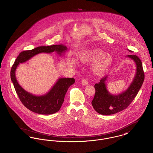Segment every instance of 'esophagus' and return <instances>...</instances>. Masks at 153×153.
<instances>
[{
  "label": "esophagus",
  "instance_id": "esophagus-1",
  "mask_svg": "<svg viewBox=\"0 0 153 153\" xmlns=\"http://www.w3.org/2000/svg\"><path fill=\"white\" fill-rule=\"evenodd\" d=\"M81 82H82V84L84 85H87L88 84V80H87V79H83L81 80Z\"/></svg>",
  "mask_w": 153,
  "mask_h": 153
}]
</instances>
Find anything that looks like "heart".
<instances>
[{
    "instance_id": "1",
    "label": "heart",
    "mask_w": 153,
    "mask_h": 153,
    "mask_svg": "<svg viewBox=\"0 0 153 153\" xmlns=\"http://www.w3.org/2000/svg\"><path fill=\"white\" fill-rule=\"evenodd\" d=\"M80 58L82 61H95L93 69L97 74L104 73L113 62V58L110 55H105V52L98 48H90L84 50L80 54ZM76 59H73L72 65H76Z\"/></svg>"
}]
</instances>
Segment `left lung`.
<instances>
[{
    "label": "left lung",
    "mask_w": 153,
    "mask_h": 153,
    "mask_svg": "<svg viewBox=\"0 0 153 153\" xmlns=\"http://www.w3.org/2000/svg\"><path fill=\"white\" fill-rule=\"evenodd\" d=\"M128 51L132 53L131 50H128ZM126 56L132 59L136 66L134 79L127 90L118 95L111 94L107 90L105 83L108 76H105L99 83L95 84V94L91 103L95 110L100 114L106 116L113 114L128 108L143 83L144 73L140 58L135 55H128Z\"/></svg>",
    "instance_id": "8db88e82"
}]
</instances>
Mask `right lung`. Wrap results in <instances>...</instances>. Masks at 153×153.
Returning <instances> with one entry per match:
<instances>
[{"mask_svg": "<svg viewBox=\"0 0 153 153\" xmlns=\"http://www.w3.org/2000/svg\"><path fill=\"white\" fill-rule=\"evenodd\" d=\"M67 49V47L63 45L40 46L33 50L24 51L17 56L11 69V80L19 99L29 110L40 114H51L58 111L62 106L67 91L74 84L75 80L73 78L59 79L46 94L36 96L25 91L18 84L16 77V71L18 65L27 61L33 56L42 53H51L55 51L61 56L66 51Z\"/></svg>", "mask_w": 153, "mask_h": 153, "instance_id": "right-lung-1", "label": "right lung"}]
</instances>
